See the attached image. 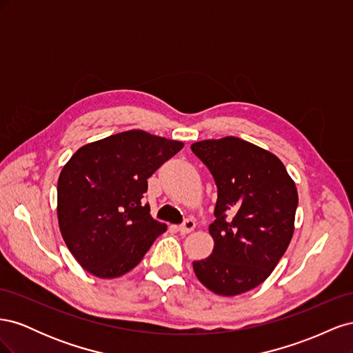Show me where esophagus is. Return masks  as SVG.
<instances>
[{"instance_id":"obj_1","label":"esophagus","mask_w":353,"mask_h":353,"mask_svg":"<svg viewBox=\"0 0 353 353\" xmlns=\"http://www.w3.org/2000/svg\"><path fill=\"white\" fill-rule=\"evenodd\" d=\"M194 228H196V222L191 221V219H185V221L178 227V231H179L181 234H183V236H185V234L191 232Z\"/></svg>"}]
</instances>
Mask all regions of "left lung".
<instances>
[{
	"label": "left lung",
	"instance_id": "obj_1",
	"mask_svg": "<svg viewBox=\"0 0 353 353\" xmlns=\"http://www.w3.org/2000/svg\"><path fill=\"white\" fill-rule=\"evenodd\" d=\"M215 179L218 200L209 232L212 254L194 261L200 283L236 296L263 283L294 231L297 190L281 160L236 137L191 144Z\"/></svg>",
	"mask_w": 353,
	"mask_h": 353
}]
</instances>
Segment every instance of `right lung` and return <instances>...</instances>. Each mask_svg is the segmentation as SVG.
<instances>
[{
	"instance_id": "1",
	"label": "right lung",
	"mask_w": 353,
	"mask_h": 353,
	"mask_svg": "<svg viewBox=\"0 0 353 353\" xmlns=\"http://www.w3.org/2000/svg\"><path fill=\"white\" fill-rule=\"evenodd\" d=\"M183 147L134 130L83 145L70 157L57 183V216L83 270L114 279L141 262L166 231L143 201L147 179Z\"/></svg>"
}]
</instances>
